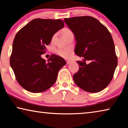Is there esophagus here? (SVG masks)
Listing matches in <instances>:
<instances>
[{
  "instance_id": "esophagus-1",
  "label": "esophagus",
  "mask_w": 128,
  "mask_h": 128,
  "mask_svg": "<svg viewBox=\"0 0 128 128\" xmlns=\"http://www.w3.org/2000/svg\"><path fill=\"white\" fill-rule=\"evenodd\" d=\"M71 62H72L70 61V60H66V64H70Z\"/></svg>"
}]
</instances>
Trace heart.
<instances>
[{
  "label": "heart",
  "instance_id": "obj_1",
  "mask_svg": "<svg viewBox=\"0 0 128 128\" xmlns=\"http://www.w3.org/2000/svg\"><path fill=\"white\" fill-rule=\"evenodd\" d=\"M72 33H73L72 31L70 29H68V28H66V29H64L63 30V31H62V34H63L64 36H66ZM56 36V34H55L52 36V37L51 39V40L52 41V42L55 40ZM56 52L58 55L60 56V57L64 58V59H68L71 55V52L70 50H69L68 49H58L56 50Z\"/></svg>",
  "mask_w": 128,
  "mask_h": 128
}]
</instances>
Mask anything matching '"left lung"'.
<instances>
[{"label": "left lung", "mask_w": 128, "mask_h": 128, "mask_svg": "<svg viewBox=\"0 0 128 128\" xmlns=\"http://www.w3.org/2000/svg\"><path fill=\"white\" fill-rule=\"evenodd\" d=\"M64 21L74 34V52L84 58V61H77L80 68L73 75L74 82L87 92H100L111 82L118 65L111 33L91 16L65 18ZM86 60L91 62L87 64Z\"/></svg>", "instance_id": "left-lung-1"}]
</instances>
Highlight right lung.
Wrapping results in <instances>:
<instances>
[{"mask_svg": "<svg viewBox=\"0 0 128 128\" xmlns=\"http://www.w3.org/2000/svg\"><path fill=\"white\" fill-rule=\"evenodd\" d=\"M64 26L60 19L36 18L17 33L10 65L17 82L28 92L39 93L50 88L55 83L59 70L66 64L63 58L55 54L47 62L41 58L54 34Z\"/></svg>", "mask_w": 128, "mask_h": 128, "instance_id": "1", "label": "right lung"}]
</instances>
